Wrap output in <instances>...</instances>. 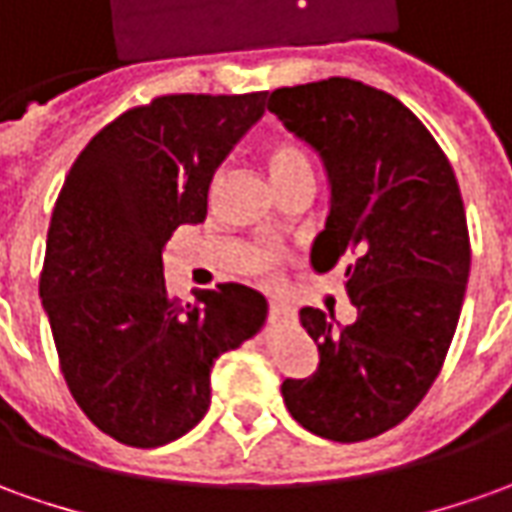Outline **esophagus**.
Listing matches in <instances>:
<instances>
[{
    "label": "esophagus",
    "mask_w": 512,
    "mask_h": 512,
    "mask_svg": "<svg viewBox=\"0 0 512 512\" xmlns=\"http://www.w3.org/2000/svg\"><path fill=\"white\" fill-rule=\"evenodd\" d=\"M269 319L271 322H277V325H291V322L297 319V314H294L288 305H271Z\"/></svg>",
    "instance_id": "obj_1"
}]
</instances>
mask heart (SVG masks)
Instances as JSON below:
<instances>
[{
	"mask_svg": "<svg viewBox=\"0 0 512 512\" xmlns=\"http://www.w3.org/2000/svg\"><path fill=\"white\" fill-rule=\"evenodd\" d=\"M266 165H269V173L274 184L294 182V179H314V165H311V156L302 148L297 139L291 137H277L266 148ZM212 184L218 187L221 184V173L212 179ZM255 269L266 277H274L277 271V255L274 252H257L255 257Z\"/></svg>",
	"mask_w": 512,
	"mask_h": 512,
	"instance_id": "b5f03b06",
	"label": "heart"
}]
</instances>
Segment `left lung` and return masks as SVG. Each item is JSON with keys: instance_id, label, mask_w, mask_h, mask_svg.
<instances>
[{"instance_id": "1", "label": "left lung", "mask_w": 512, "mask_h": 512, "mask_svg": "<svg viewBox=\"0 0 512 512\" xmlns=\"http://www.w3.org/2000/svg\"><path fill=\"white\" fill-rule=\"evenodd\" d=\"M269 111L314 145L330 176V215L314 243L319 271L347 266L356 322L302 308L319 364L285 378L302 429L336 443L384 434L415 412L443 370L471 269L454 168L398 97L350 78L283 86Z\"/></svg>"}]
</instances>
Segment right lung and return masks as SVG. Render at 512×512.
I'll return each mask as SVG.
<instances>
[{
  "label": "right lung",
  "instance_id": "add662e5",
  "mask_svg": "<svg viewBox=\"0 0 512 512\" xmlns=\"http://www.w3.org/2000/svg\"><path fill=\"white\" fill-rule=\"evenodd\" d=\"M263 111L266 92L159 95L100 128L58 193L38 294L72 398L123 446L193 429L215 358L266 319L249 285L179 302L162 274L165 243L207 218L212 173Z\"/></svg>",
  "mask_w": 512,
  "mask_h": 512
}]
</instances>
